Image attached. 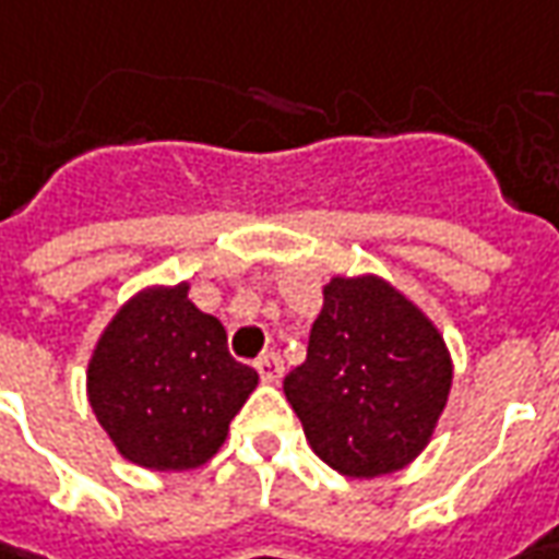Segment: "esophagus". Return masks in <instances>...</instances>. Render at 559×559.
<instances>
[{"instance_id":"obj_1","label":"esophagus","mask_w":559,"mask_h":559,"mask_svg":"<svg viewBox=\"0 0 559 559\" xmlns=\"http://www.w3.org/2000/svg\"><path fill=\"white\" fill-rule=\"evenodd\" d=\"M257 371H260L262 383H281V377H284V361H281L278 353H265V356L257 358Z\"/></svg>"}]
</instances>
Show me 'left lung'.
<instances>
[{
  "mask_svg": "<svg viewBox=\"0 0 559 559\" xmlns=\"http://www.w3.org/2000/svg\"><path fill=\"white\" fill-rule=\"evenodd\" d=\"M449 390L452 356L439 328L377 275L324 284L306 361L284 377L312 452L356 479L412 464Z\"/></svg>",
  "mask_w": 559,
  "mask_h": 559,
  "instance_id": "1",
  "label": "left lung"
}]
</instances>
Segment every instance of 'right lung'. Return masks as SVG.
<instances>
[{"label": "right lung", "mask_w": 559, "mask_h": 559, "mask_svg": "<svg viewBox=\"0 0 559 559\" xmlns=\"http://www.w3.org/2000/svg\"><path fill=\"white\" fill-rule=\"evenodd\" d=\"M260 374L235 361L219 318L188 284L145 287L107 321L86 371L88 405L126 461L147 471L206 464Z\"/></svg>", "instance_id": "obj_1"}]
</instances>
